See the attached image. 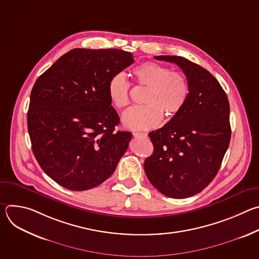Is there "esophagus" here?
<instances>
[{
  "instance_id": "esophagus-1",
  "label": "esophagus",
  "mask_w": 259,
  "mask_h": 259,
  "mask_svg": "<svg viewBox=\"0 0 259 259\" xmlns=\"http://www.w3.org/2000/svg\"><path fill=\"white\" fill-rule=\"evenodd\" d=\"M133 135L135 137H142V138H146L147 137V133H142V132H134Z\"/></svg>"
}]
</instances>
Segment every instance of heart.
I'll use <instances>...</instances> for the list:
<instances>
[{
    "mask_svg": "<svg viewBox=\"0 0 259 259\" xmlns=\"http://www.w3.org/2000/svg\"><path fill=\"white\" fill-rule=\"evenodd\" d=\"M137 85L146 87L142 97L143 105L128 109L123 124L132 130H149L157 127L163 115L172 119L181 112L190 96L188 79L178 71L153 61L143 62L132 69ZM107 95L117 108H124L131 102L130 83L123 72H117L107 83Z\"/></svg>",
    "mask_w": 259,
    "mask_h": 259,
    "instance_id": "1",
    "label": "heart"
}]
</instances>
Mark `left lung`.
<instances>
[{"label":"left lung","instance_id":"left-lung-1","mask_svg":"<svg viewBox=\"0 0 259 259\" xmlns=\"http://www.w3.org/2000/svg\"><path fill=\"white\" fill-rule=\"evenodd\" d=\"M155 58L182 69L190 96L179 114L149 133L154 153L145 159L144 171L163 195L189 198L202 192L220 168L232 134L230 103L223 87L204 67L180 56Z\"/></svg>","mask_w":259,"mask_h":259}]
</instances>
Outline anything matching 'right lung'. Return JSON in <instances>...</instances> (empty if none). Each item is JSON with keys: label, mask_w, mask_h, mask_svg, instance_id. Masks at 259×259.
Returning a JSON list of instances; mask_svg holds the SVG:
<instances>
[{"label": "right lung", "mask_w": 259, "mask_h": 259, "mask_svg": "<svg viewBox=\"0 0 259 259\" xmlns=\"http://www.w3.org/2000/svg\"><path fill=\"white\" fill-rule=\"evenodd\" d=\"M134 62L119 49H72L35 81L27 129L44 172L70 191L95 188L114 173L132 133L115 131L120 118L107 95L115 73Z\"/></svg>", "instance_id": "right-lung-1"}]
</instances>
